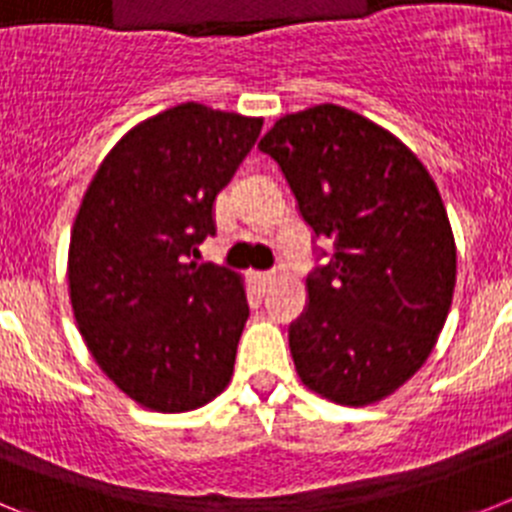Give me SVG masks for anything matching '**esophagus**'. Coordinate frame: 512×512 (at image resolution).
<instances>
[{
	"label": "esophagus",
	"mask_w": 512,
	"mask_h": 512,
	"mask_svg": "<svg viewBox=\"0 0 512 512\" xmlns=\"http://www.w3.org/2000/svg\"><path fill=\"white\" fill-rule=\"evenodd\" d=\"M253 279L259 282L261 289H269L271 284L277 282V274H274V271H259V274H253Z\"/></svg>",
	"instance_id": "esophagus-1"
}]
</instances>
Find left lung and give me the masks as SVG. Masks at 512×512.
<instances>
[{
	"instance_id": "obj_1",
	"label": "left lung",
	"mask_w": 512,
	"mask_h": 512,
	"mask_svg": "<svg viewBox=\"0 0 512 512\" xmlns=\"http://www.w3.org/2000/svg\"><path fill=\"white\" fill-rule=\"evenodd\" d=\"M305 223L336 241L289 328L307 390L348 408L390 397L449 318L456 243L433 176L400 138L338 104L284 115L261 138Z\"/></svg>"
}]
</instances>
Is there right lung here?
<instances>
[{
    "label": "right lung",
    "mask_w": 512,
    "mask_h": 512,
    "mask_svg": "<svg viewBox=\"0 0 512 512\" xmlns=\"http://www.w3.org/2000/svg\"><path fill=\"white\" fill-rule=\"evenodd\" d=\"M264 117L184 102L117 140L69 243V297L89 354L140 408L187 413L233 377L248 320L241 274L187 261Z\"/></svg>",
    "instance_id": "1"
}]
</instances>
